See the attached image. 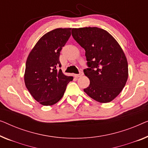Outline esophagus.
<instances>
[{"instance_id": "obj_1", "label": "esophagus", "mask_w": 148, "mask_h": 148, "mask_svg": "<svg viewBox=\"0 0 148 148\" xmlns=\"http://www.w3.org/2000/svg\"><path fill=\"white\" fill-rule=\"evenodd\" d=\"M83 75V73L82 72H81L79 74H76V75H75V76L76 77H81Z\"/></svg>"}]
</instances>
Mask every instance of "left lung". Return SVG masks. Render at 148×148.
I'll return each instance as SVG.
<instances>
[{"label":"left lung","instance_id":"left-lung-1","mask_svg":"<svg viewBox=\"0 0 148 148\" xmlns=\"http://www.w3.org/2000/svg\"><path fill=\"white\" fill-rule=\"evenodd\" d=\"M72 36L85 51L84 74L90 80L84 91L100 103L114 99L125 87L128 77L127 59L116 40L97 27L72 29Z\"/></svg>","mask_w":148,"mask_h":148}]
</instances>
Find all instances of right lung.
I'll return each instance as SVG.
<instances>
[{
  "label": "right lung",
  "instance_id": "add662e5",
  "mask_svg": "<svg viewBox=\"0 0 148 148\" xmlns=\"http://www.w3.org/2000/svg\"><path fill=\"white\" fill-rule=\"evenodd\" d=\"M71 28L56 29L38 40L26 62L25 83L28 91L42 106H52L61 99L73 77L63 73L60 52L71 36Z\"/></svg>",
  "mask_w": 148,
  "mask_h": 148
}]
</instances>
